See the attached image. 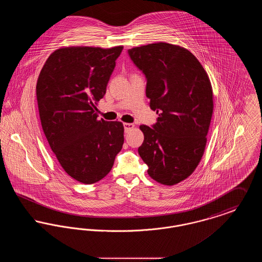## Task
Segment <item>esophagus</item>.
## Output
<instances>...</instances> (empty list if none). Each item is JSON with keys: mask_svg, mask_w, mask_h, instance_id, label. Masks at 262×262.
Returning <instances> with one entry per match:
<instances>
[{"mask_svg": "<svg viewBox=\"0 0 262 262\" xmlns=\"http://www.w3.org/2000/svg\"><path fill=\"white\" fill-rule=\"evenodd\" d=\"M124 127H125V133H127L128 130H130L132 128L135 127V125H134V124H130V123H125V124H124Z\"/></svg>", "mask_w": 262, "mask_h": 262, "instance_id": "34e87169", "label": "esophagus"}]
</instances>
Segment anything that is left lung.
Instances as JSON below:
<instances>
[{"mask_svg":"<svg viewBox=\"0 0 262 262\" xmlns=\"http://www.w3.org/2000/svg\"><path fill=\"white\" fill-rule=\"evenodd\" d=\"M146 78L150 108L158 114L154 125H141L144 140L138 148L147 173L173 186L192 174L201 160L213 113L209 77L187 49L154 43L127 50Z\"/></svg>","mask_w":262,"mask_h":262,"instance_id":"8db88e82","label":"left lung"}]
</instances>
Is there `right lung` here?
<instances>
[{"label": "right lung", "mask_w": 262, "mask_h": 262, "mask_svg": "<svg viewBox=\"0 0 262 262\" xmlns=\"http://www.w3.org/2000/svg\"><path fill=\"white\" fill-rule=\"evenodd\" d=\"M122 50L61 48L51 54L38 77L45 137L66 173L82 184L97 183L109 174L124 144L123 124L98 120L95 113Z\"/></svg>", "instance_id": "right-lung-1"}]
</instances>
